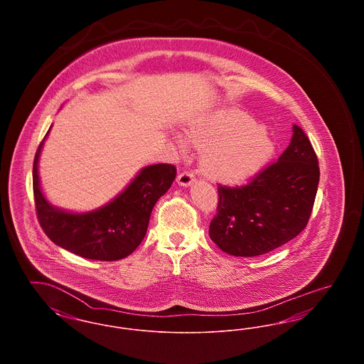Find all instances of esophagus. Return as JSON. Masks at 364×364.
<instances>
[{
	"label": "esophagus",
	"instance_id": "34e87169",
	"mask_svg": "<svg viewBox=\"0 0 364 364\" xmlns=\"http://www.w3.org/2000/svg\"><path fill=\"white\" fill-rule=\"evenodd\" d=\"M192 181H193V174L187 172V171H184V172H181L177 176V183L183 187H188L192 184Z\"/></svg>",
	"mask_w": 364,
	"mask_h": 364
}]
</instances>
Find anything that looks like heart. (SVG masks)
<instances>
[{
  "instance_id": "obj_1",
  "label": "heart",
  "mask_w": 364,
  "mask_h": 364,
  "mask_svg": "<svg viewBox=\"0 0 364 364\" xmlns=\"http://www.w3.org/2000/svg\"><path fill=\"white\" fill-rule=\"evenodd\" d=\"M184 136L202 150L206 176L223 183H239L260 171L273 156L267 131L242 110L218 109L193 119Z\"/></svg>"
}]
</instances>
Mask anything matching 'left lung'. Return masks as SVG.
Returning a JSON list of instances; mask_svg holds the SVG:
<instances>
[{
	"instance_id": "obj_1",
	"label": "left lung",
	"mask_w": 364,
	"mask_h": 364,
	"mask_svg": "<svg viewBox=\"0 0 364 364\" xmlns=\"http://www.w3.org/2000/svg\"><path fill=\"white\" fill-rule=\"evenodd\" d=\"M277 162L242 187H218L208 235L233 257H258L294 239L307 225L319 183L318 158L300 127Z\"/></svg>"
}]
</instances>
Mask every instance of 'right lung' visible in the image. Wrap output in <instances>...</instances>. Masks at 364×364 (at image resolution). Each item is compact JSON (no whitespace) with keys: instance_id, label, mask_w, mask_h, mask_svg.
I'll use <instances>...</instances> for the list:
<instances>
[{"instance_id":"right-lung-1","label":"right lung","mask_w":364,"mask_h":364,"mask_svg":"<svg viewBox=\"0 0 364 364\" xmlns=\"http://www.w3.org/2000/svg\"><path fill=\"white\" fill-rule=\"evenodd\" d=\"M50 128L36 150L33 168L35 208L43 232L58 247L86 259L128 257L144 239L153 208L171 188L176 168L169 164L144 166L113 200L92 211L72 213L55 208L45 198L38 173L39 156Z\"/></svg>"}]
</instances>
